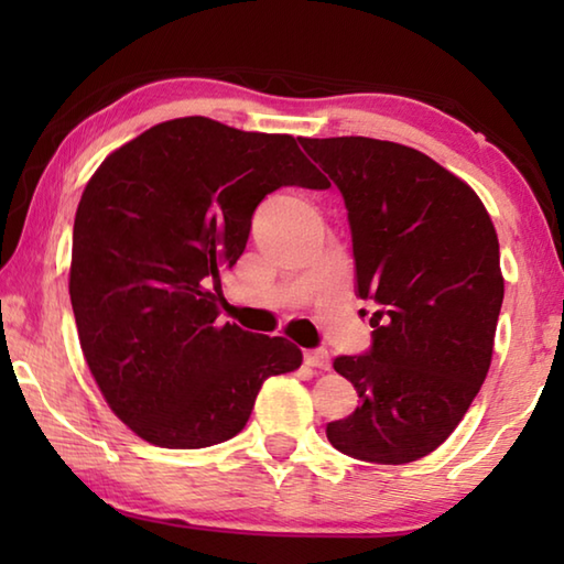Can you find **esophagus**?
<instances>
[{
  "label": "esophagus",
  "mask_w": 564,
  "mask_h": 564,
  "mask_svg": "<svg viewBox=\"0 0 564 564\" xmlns=\"http://www.w3.org/2000/svg\"><path fill=\"white\" fill-rule=\"evenodd\" d=\"M303 360H305V366H311V368H321V370H328V366H330L328 350H323V348L305 350V352H303Z\"/></svg>",
  "instance_id": "34e87169"
}]
</instances>
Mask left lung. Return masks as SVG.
I'll use <instances>...</instances> for the list:
<instances>
[{"instance_id": "obj_1", "label": "left lung", "mask_w": 564, "mask_h": 564, "mask_svg": "<svg viewBox=\"0 0 564 564\" xmlns=\"http://www.w3.org/2000/svg\"><path fill=\"white\" fill-rule=\"evenodd\" d=\"M348 208L373 346L333 368L360 405L326 435L356 460L403 465L447 441L488 376L505 281L475 191L420 151L366 137L299 139Z\"/></svg>"}]
</instances>
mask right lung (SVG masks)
<instances>
[{
  "instance_id": "1",
  "label": "right lung",
  "mask_w": 564,
  "mask_h": 564,
  "mask_svg": "<svg viewBox=\"0 0 564 564\" xmlns=\"http://www.w3.org/2000/svg\"><path fill=\"white\" fill-rule=\"evenodd\" d=\"M281 186L330 184L289 133L184 117L113 151L84 188L69 271L79 343L109 408L147 443H224L263 380L301 366L291 340L218 321L221 273Z\"/></svg>"
}]
</instances>
